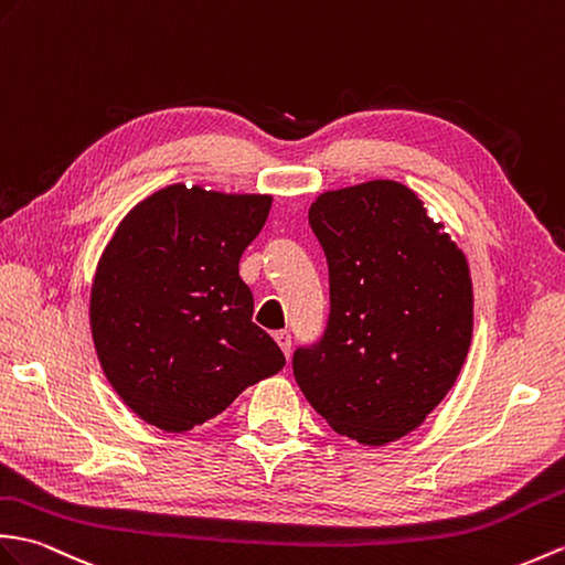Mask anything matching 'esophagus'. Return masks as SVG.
I'll list each match as a JSON object with an SVG mask.
<instances>
[{"label": "esophagus", "mask_w": 565, "mask_h": 565, "mask_svg": "<svg viewBox=\"0 0 565 565\" xmlns=\"http://www.w3.org/2000/svg\"><path fill=\"white\" fill-rule=\"evenodd\" d=\"M274 339H277V344L281 347L284 356H286V359L291 356V334H288V332L284 330V332H277V334H274Z\"/></svg>", "instance_id": "34e87169"}]
</instances>
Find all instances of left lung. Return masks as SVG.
Instances as JSON below:
<instances>
[{"mask_svg": "<svg viewBox=\"0 0 565 565\" xmlns=\"http://www.w3.org/2000/svg\"><path fill=\"white\" fill-rule=\"evenodd\" d=\"M308 221L330 269V318L296 349V383L339 436L392 443L462 371L475 318L467 259L395 180L322 192Z\"/></svg>", "mask_w": 565, "mask_h": 565, "instance_id": "obj_1", "label": "left lung"}]
</instances>
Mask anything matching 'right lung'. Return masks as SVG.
Segmentation results:
<instances>
[{"instance_id":"add662e5","label":"right lung","mask_w":565,"mask_h":565,"mask_svg":"<svg viewBox=\"0 0 565 565\" xmlns=\"http://www.w3.org/2000/svg\"><path fill=\"white\" fill-rule=\"evenodd\" d=\"M269 209V194L168 185L139 202L105 247L90 332L108 383L147 424L190 430L284 369L238 274Z\"/></svg>"}]
</instances>
